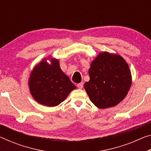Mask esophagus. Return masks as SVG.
Masks as SVG:
<instances>
[{"mask_svg": "<svg viewBox=\"0 0 151 151\" xmlns=\"http://www.w3.org/2000/svg\"><path fill=\"white\" fill-rule=\"evenodd\" d=\"M83 83H78V84H77V87L80 89L83 88Z\"/></svg>", "mask_w": 151, "mask_h": 151, "instance_id": "1", "label": "esophagus"}]
</instances>
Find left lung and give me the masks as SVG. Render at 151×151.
<instances>
[{
    "instance_id": "1",
    "label": "left lung",
    "mask_w": 151,
    "mask_h": 151,
    "mask_svg": "<svg viewBox=\"0 0 151 151\" xmlns=\"http://www.w3.org/2000/svg\"><path fill=\"white\" fill-rule=\"evenodd\" d=\"M89 82L84 88L90 101L100 109L117 105L130 88L132 76L128 65L118 55L101 52L89 69Z\"/></svg>"
}]
</instances>
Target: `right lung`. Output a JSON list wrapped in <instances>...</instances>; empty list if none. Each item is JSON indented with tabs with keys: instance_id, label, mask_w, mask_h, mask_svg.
<instances>
[{
	"instance_id": "obj_1",
	"label": "right lung",
	"mask_w": 151,
	"mask_h": 151,
	"mask_svg": "<svg viewBox=\"0 0 151 151\" xmlns=\"http://www.w3.org/2000/svg\"><path fill=\"white\" fill-rule=\"evenodd\" d=\"M29 86L34 99L48 106L59 105L76 88L61 71L58 60H53L49 65L44 59L37 65L31 73Z\"/></svg>"
}]
</instances>
